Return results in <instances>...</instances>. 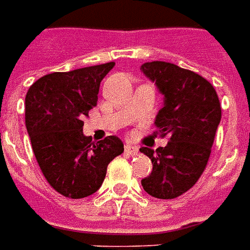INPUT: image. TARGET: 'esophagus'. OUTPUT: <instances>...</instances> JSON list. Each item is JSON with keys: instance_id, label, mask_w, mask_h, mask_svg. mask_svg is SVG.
<instances>
[{"instance_id": "esophagus-1", "label": "esophagus", "mask_w": 250, "mask_h": 250, "mask_svg": "<svg viewBox=\"0 0 250 250\" xmlns=\"http://www.w3.org/2000/svg\"><path fill=\"white\" fill-rule=\"evenodd\" d=\"M125 152H126L128 155H130V156H133V155H137V153H139V148L134 146V145L126 144L125 145Z\"/></svg>"}]
</instances>
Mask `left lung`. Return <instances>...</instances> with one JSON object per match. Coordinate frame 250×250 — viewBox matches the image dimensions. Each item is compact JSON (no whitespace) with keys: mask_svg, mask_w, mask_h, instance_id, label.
<instances>
[{"mask_svg":"<svg viewBox=\"0 0 250 250\" xmlns=\"http://www.w3.org/2000/svg\"><path fill=\"white\" fill-rule=\"evenodd\" d=\"M141 71L164 95L155 125L156 133L169 137L156 150L140 148L153 166L141 186L155 198L173 199L190 190L206 168L221 122L218 95L205 78L172 63L148 62Z\"/></svg>","mask_w":250,"mask_h":250,"instance_id":"8db88e82","label":"left lung"}]
</instances>
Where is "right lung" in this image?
I'll return each instance as SVG.
<instances>
[{
    "label": "right lung",
    "instance_id": "add662e5",
    "mask_svg": "<svg viewBox=\"0 0 250 250\" xmlns=\"http://www.w3.org/2000/svg\"><path fill=\"white\" fill-rule=\"evenodd\" d=\"M114 64L52 72L26 93L25 125L35 157L51 187L67 198L94 194L109 163L124 152L116 136L93 143L83 134V117L97 106L101 81Z\"/></svg>",
    "mask_w": 250,
    "mask_h": 250
}]
</instances>
